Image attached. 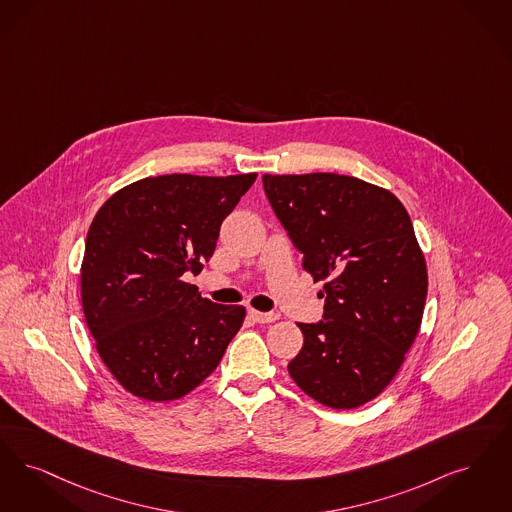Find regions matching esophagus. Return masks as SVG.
<instances>
[{
  "label": "esophagus",
  "mask_w": 512,
  "mask_h": 512,
  "mask_svg": "<svg viewBox=\"0 0 512 512\" xmlns=\"http://www.w3.org/2000/svg\"><path fill=\"white\" fill-rule=\"evenodd\" d=\"M249 316L253 322H259V324H270L280 318V314L276 312H259V310H249Z\"/></svg>",
  "instance_id": "esophagus-1"
}]
</instances>
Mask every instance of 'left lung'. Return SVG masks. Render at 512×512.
<instances>
[{
    "instance_id": "1",
    "label": "left lung",
    "mask_w": 512,
    "mask_h": 512,
    "mask_svg": "<svg viewBox=\"0 0 512 512\" xmlns=\"http://www.w3.org/2000/svg\"><path fill=\"white\" fill-rule=\"evenodd\" d=\"M263 183L303 268L324 282V320L299 324L305 343L287 371L312 400L360 408L389 387L423 320L429 276L408 211L348 175L266 173Z\"/></svg>"
}]
</instances>
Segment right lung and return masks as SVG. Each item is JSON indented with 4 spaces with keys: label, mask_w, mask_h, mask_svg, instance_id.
Masks as SVG:
<instances>
[{
    "label": "right lung",
    "mask_w": 512,
    "mask_h": 512,
    "mask_svg": "<svg viewBox=\"0 0 512 512\" xmlns=\"http://www.w3.org/2000/svg\"><path fill=\"white\" fill-rule=\"evenodd\" d=\"M257 173L146 177L114 192L89 226L82 270L87 328L123 389L171 402L219 366L246 308L215 305L184 282L211 259L219 230Z\"/></svg>",
    "instance_id": "right-lung-1"
}]
</instances>
